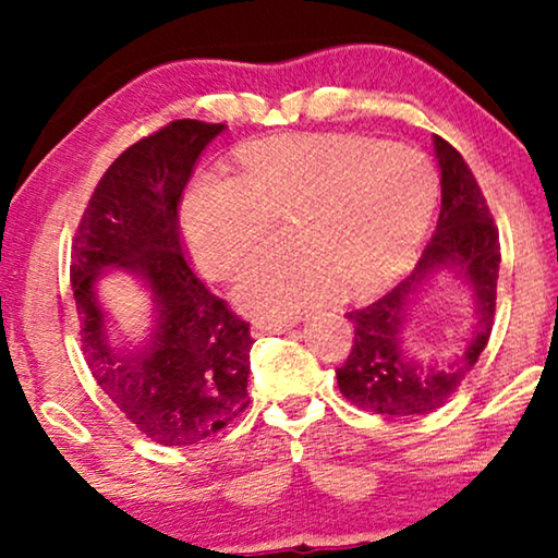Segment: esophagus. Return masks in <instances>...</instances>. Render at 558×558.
I'll use <instances>...</instances> for the list:
<instances>
[{
    "instance_id": "esophagus-1",
    "label": "esophagus",
    "mask_w": 558,
    "mask_h": 558,
    "mask_svg": "<svg viewBox=\"0 0 558 558\" xmlns=\"http://www.w3.org/2000/svg\"><path fill=\"white\" fill-rule=\"evenodd\" d=\"M289 327H292V323H264V319H258V323H254V335L258 338V335H271V332H287Z\"/></svg>"
}]
</instances>
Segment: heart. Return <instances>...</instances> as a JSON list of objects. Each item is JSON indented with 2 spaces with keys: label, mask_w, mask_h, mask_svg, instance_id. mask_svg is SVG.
<instances>
[{
  "label": "heart",
  "mask_w": 558,
  "mask_h": 558,
  "mask_svg": "<svg viewBox=\"0 0 558 558\" xmlns=\"http://www.w3.org/2000/svg\"><path fill=\"white\" fill-rule=\"evenodd\" d=\"M437 172L409 144L357 134H281L246 144L231 180H203L182 205L193 262L231 281L264 251L269 223H289L294 254L256 266L235 304L262 319H289L323 302L371 296L414 258L434 205Z\"/></svg>",
  "instance_id": "heart-1"
}]
</instances>
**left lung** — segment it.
Here are the masks:
<instances>
[{
	"instance_id": "8db88e82",
	"label": "left lung",
	"mask_w": 558,
	"mask_h": 558,
	"mask_svg": "<svg viewBox=\"0 0 558 558\" xmlns=\"http://www.w3.org/2000/svg\"><path fill=\"white\" fill-rule=\"evenodd\" d=\"M441 167V208L416 269L399 287L368 307L348 312L353 348L338 373V388L357 409L384 416H422L447 403L475 368L495 323L500 241L498 226L470 165L452 144L434 136ZM457 265L471 281L478 302V325L471 345L449 366H418L402 355L400 312L408 294L432 270Z\"/></svg>"
}]
</instances>
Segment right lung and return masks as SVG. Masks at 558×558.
Instances as JSON below:
<instances>
[{"label":"right lung","mask_w":558,"mask_h":558,"mask_svg":"<svg viewBox=\"0 0 558 558\" xmlns=\"http://www.w3.org/2000/svg\"><path fill=\"white\" fill-rule=\"evenodd\" d=\"M223 129L197 119L170 121L121 151L73 235L71 284L88 368L121 414L165 447L213 437L251 401V325L197 277L178 216L195 159ZM106 265L140 272L160 304L156 345L136 362H119L102 340L93 281Z\"/></svg>","instance_id":"right-lung-1"}]
</instances>
